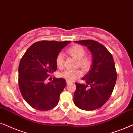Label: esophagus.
Instances as JSON below:
<instances>
[{"label":"esophagus","mask_w":133,"mask_h":133,"mask_svg":"<svg viewBox=\"0 0 133 133\" xmlns=\"http://www.w3.org/2000/svg\"><path fill=\"white\" fill-rule=\"evenodd\" d=\"M66 82H67V84H69L70 83H71L70 81H66Z\"/></svg>","instance_id":"1"}]
</instances>
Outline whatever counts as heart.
<instances>
[{
    "label": "heart",
    "instance_id": "1",
    "mask_svg": "<svg viewBox=\"0 0 133 133\" xmlns=\"http://www.w3.org/2000/svg\"><path fill=\"white\" fill-rule=\"evenodd\" d=\"M68 52L72 57L78 60V64L83 70H88L91 68L92 60L90 57L85 56L86 50L81 45H75L68 49ZM56 64L59 68H62L64 65V55L59 53L56 57ZM82 72L77 69L75 70H67L60 74V77L66 79L67 81H72L75 79L81 77Z\"/></svg>",
    "mask_w": 133,
    "mask_h": 133
}]
</instances>
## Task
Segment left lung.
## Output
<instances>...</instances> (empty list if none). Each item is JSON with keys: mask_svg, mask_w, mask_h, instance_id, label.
<instances>
[{"mask_svg": "<svg viewBox=\"0 0 133 133\" xmlns=\"http://www.w3.org/2000/svg\"><path fill=\"white\" fill-rule=\"evenodd\" d=\"M75 42L88 47L92 55V63L89 72L82 78L86 84L75 83L74 103L83 110H95L108 100L114 90L117 79L114 59L105 46L96 41Z\"/></svg>", "mask_w": 133, "mask_h": 133, "instance_id": "left-lung-1", "label": "left lung"}]
</instances>
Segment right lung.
Returning <instances> with one entry per match:
<instances>
[{
    "mask_svg": "<svg viewBox=\"0 0 133 133\" xmlns=\"http://www.w3.org/2000/svg\"><path fill=\"white\" fill-rule=\"evenodd\" d=\"M70 41H41L32 44L21 58L19 65V87L23 98L33 108L48 111L58 105L66 86L64 78L45 81L57 69L56 57Z\"/></svg>",
    "mask_w": 133,
    "mask_h": 133,
    "instance_id": "obj_1",
    "label": "right lung"
}]
</instances>
